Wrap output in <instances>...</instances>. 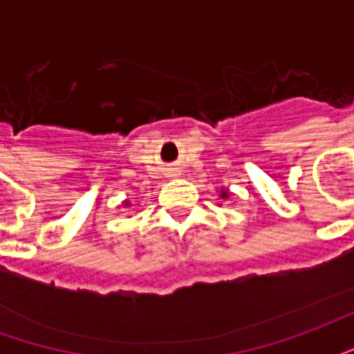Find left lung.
<instances>
[{
  "label": "left lung",
  "instance_id": "obj_1",
  "mask_svg": "<svg viewBox=\"0 0 354 354\" xmlns=\"http://www.w3.org/2000/svg\"><path fill=\"white\" fill-rule=\"evenodd\" d=\"M220 197H218V199H222V201H225L227 199V197H230V189H227V187H220Z\"/></svg>",
  "mask_w": 354,
  "mask_h": 354
}]
</instances>
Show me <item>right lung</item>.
Listing matches in <instances>:
<instances>
[{
    "instance_id": "1",
    "label": "right lung",
    "mask_w": 354,
    "mask_h": 354,
    "mask_svg": "<svg viewBox=\"0 0 354 354\" xmlns=\"http://www.w3.org/2000/svg\"><path fill=\"white\" fill-rule=\"evenodd\" d=\"M123 207H124V208H129V207H131V201H129V199L123 201Z\"/></svg>"
}]
</instances>
